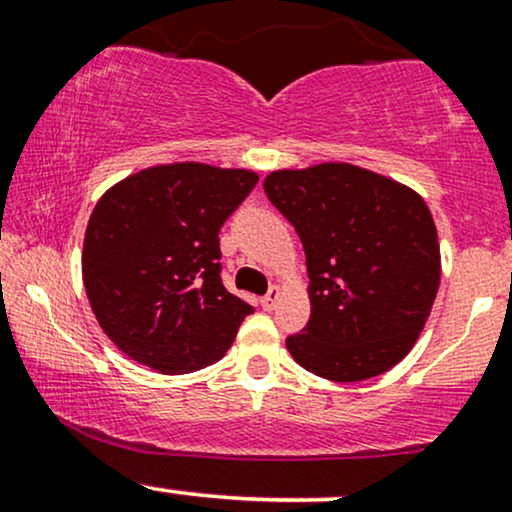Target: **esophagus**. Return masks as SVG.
<instances>
[{
  "label": "esophagus",
  "instance_id": "obj_1",
  "mask_svg": "<svg viewBox=\"0 0 512 512\" xmlns=\"http://www.w3.org/2000/svg\"><path fill=\"white\" fill-rule=\"evenodd\" d=\"M279 296H281L279 286H272V289H269V291L262 296V308L274 310V308H276V301H279Z\"/></svg>",
  "mask_w": 512,
  "mask_h": 512
}]
</instances>
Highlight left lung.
Wrapping results in <instances>:
<instances>
[{"label": "left lung", "instance_id": "1", "mask_svg": "<svg viewBox=\"0 0 512 512\" xmlns=\"http://www.w3.org/2000/svg\"><path fill=\"white\" fill-rule=\"evenodd\" d=\"M269 202L296 228L310 320L286 349L310 373L358 383L397 366L440 284L436 223L409 187L349 163L274 170Z\"/></svg>", "mask_w": 512, "mask_h": 512}]
</instances>
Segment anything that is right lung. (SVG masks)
Returning a JSON list of instances; mask_svg holds the SVG:
<instances>
[{"mask_svg":"<svg viewBox=\"0 0 512 512\" xmlns=\"http://www.w3.org/2000/svg\"><path fill=\"white\" fill-rule=\"evenodd\" d=\"M255 185L250 170L173 163L105 192L88 219L81 272L117 349L168 375L226 354L255 310L223 286L219 231Z\"/></svg>","mask_w":512,"mask_h":512,"instance_id":"add662e5","label":"right lung"}]
</instances>
